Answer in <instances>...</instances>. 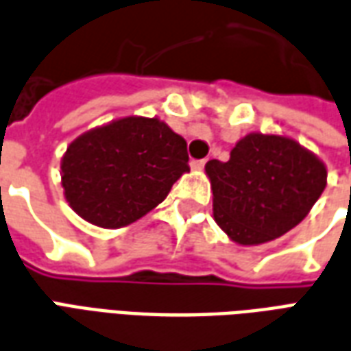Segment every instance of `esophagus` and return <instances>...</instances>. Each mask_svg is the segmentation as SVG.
<instances>
[{"label":"esophagus","mask_w":351,"mask_h":351,"mask_svg":"<svg viewBox=\"0 0 351 351\" xmlns=\"http://www.w3.org/2000/svg\"><path fill=\"white\" fill-rule=\"evenodd\" d=\"M205 163H206V160H193L190 163V167L193 169V171H201V169L205 167Z\"/></svg>","instance_id":"34e87169"}]
</instances>
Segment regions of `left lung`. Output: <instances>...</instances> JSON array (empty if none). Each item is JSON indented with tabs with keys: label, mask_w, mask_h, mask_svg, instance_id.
<instances>
[{
	"label": "left lung",
	"mask_w": 351,
	"mask_h": 351,
	"mask_svg": "<svg viewBox=\"0 0 351 351\" xmlns=\"http://www.w3.org/2000/svg\"><path fill=\"white\" fill-rule=\"evenodd\" d=\"M213 188L214 220L237 244L278 239L304 220L327 184L316 154L284 135L250 133L229 160L205 165Z\"/></svg>",
	"instance_id": "left-lung-1"
}]
</instances>
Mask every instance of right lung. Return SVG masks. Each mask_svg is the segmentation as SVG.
I'll return each mask as SVG.
<instances>
[{
  "label": "right lung",
  "mask_w": 351,
  "mask_h": 351,
  "mask_svg": "<svg viewBox=\"0 0 351 351\" xmlns=\"http://www.w3.org/2000/svg\"><path fill=\"white\" fill-rule=\"evenodd\" d=\"M188 171L186 141L167 123L125 116L82 133L67 146L62 186L80 218L118 229L160 205Z\"/></svg>",
  "instance_id": "obj_1"
}]
</instances>
